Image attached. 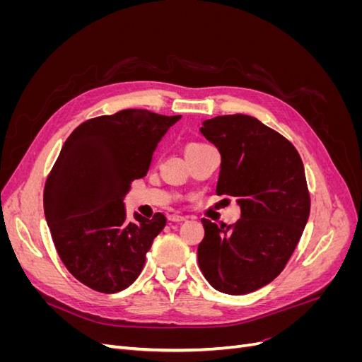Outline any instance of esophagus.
Returning <instances> with one entry per match:
<instances>
[{"instance_id": "34e87169", "label": "esophagus", "mask_w": 362, "mask_h": 362, "mask_svg": "<svg viewBox=\"0 0 362 362\" xmlns=\"http://www.w3.org/2000/svg\"><path fill=\"white\" fill-rule=\"evenodd\" d=\"M169 221H170V222H184V221H185V216H181V214L175 213V214H170V216H169Z\"/></svg>"}]
</instances>
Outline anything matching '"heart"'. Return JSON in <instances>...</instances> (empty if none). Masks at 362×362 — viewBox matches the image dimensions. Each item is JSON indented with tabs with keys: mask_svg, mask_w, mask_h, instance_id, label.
<instances>
[{
	"mask_svg": "<svg viewBox=\"0 0 362 362\" xmlns=\"http://www.w3.org/2000/svg\"><path fill=\"white\" fill-rule=\"evenodd\" d=\"M199 145H204V144H199V141H193V144H190L187 148H193V146H199Z\"/></svg>",
	"mask_w": 362,
	"mask_h": 362,
	"instance_id": "obj_1",
	"label": "heart"
}]
</instances>
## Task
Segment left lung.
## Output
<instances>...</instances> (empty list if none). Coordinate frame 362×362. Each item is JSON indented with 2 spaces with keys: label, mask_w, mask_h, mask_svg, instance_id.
Segmentation results:
<instances>
[{
  "label": "left lung",
  "mask_w": 362,
  "mask_h": 362,
  "mask_svg": "<svg viewBox=\"0 0 362 362\" xmlns=\"http://www.w3.org/2000/svg\"><path fill=\"white\" fill-rule=\"evenodd\" d=\"M201 133L222 156L216 193L237 198L242 217L221 228L202 218L199 267L218 291L252 293L287 266L308 221L303 163L288 139L247 115L208 119Z\"/></svg>",
  "instance_id": "obj_1"
}]
</instances>
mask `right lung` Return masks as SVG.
<instances>
[{"instance_id":"obj_1","label":"right lung","mask_w":362,"mask_h":362,"mask_svg":"<svg viewBox=\"0 0 362 362\" xmlns=\"http://www.w3.org/2000/svg\"><path fill=\"white\" fill-rule=\"evenodd\" d=\"M181 116L145 108L84 120L64 141L43 189L54 246L74 278L100 293L125 290L166 225L163 213L127 222L124 196L145 177L160 139Z\"/></svg>"}]
</instances>
